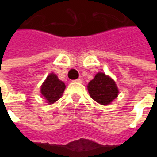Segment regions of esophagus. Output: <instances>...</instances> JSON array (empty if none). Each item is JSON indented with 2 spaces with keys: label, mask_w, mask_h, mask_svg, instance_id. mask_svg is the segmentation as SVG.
Instances as JSON below:
<instances>
[{
  "label": "esophagus",
  "mask_w": 157,
  "mask_h": 157,
  "mask_svg": "<svg viewBox=\"0 0 157 157\" xmlns=\"http://www.w3.org/2000/svg\"><path fill=\"white\" fill-rule=\"evenodd\" d=\"M73 82H77V83H81V82H82V79L78 78V79H76V80H74V81H73Z\"/></svg>",
  "instance_id": "34e87169"
}]
</instances>
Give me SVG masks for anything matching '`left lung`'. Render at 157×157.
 Segmentation results:
<instances>
[{
  "label": "left lung",
  "mask_w": 157,
  "mask_h": 157,
  "mask_svg": "<svg viewBox=\"0 0 157 157\" xmlns=\"http://www.w3.org/2000/svg\"><path fill=\"white\" fill-rule=\"evenodd\" d=\"M87 88L91 98L102 105L109 104L118 93L114 81L102 72L98 73L89 82Z\"/></svg>",
  "instance_id": "left-lung-1"
}]
</instances>
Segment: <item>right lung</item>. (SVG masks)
<instances>
[{
    "mask_svg": "<svg viewBox=\"0 0 157 157\" xmlns=\"http://www.w3.org/2000/svg\"><path fill=\"white\" fill-rule=\"evenodd\" d=\"M65 88L64 82L59 81L57 75L49 74L41 86L42 95L44 97L48 103H54L62 96Z\"/></svg>",
    "mask_w": 157,
    "mask_h": 157,
    "instance_id": "1",
    "label": "right lung"
}]
</instances>
